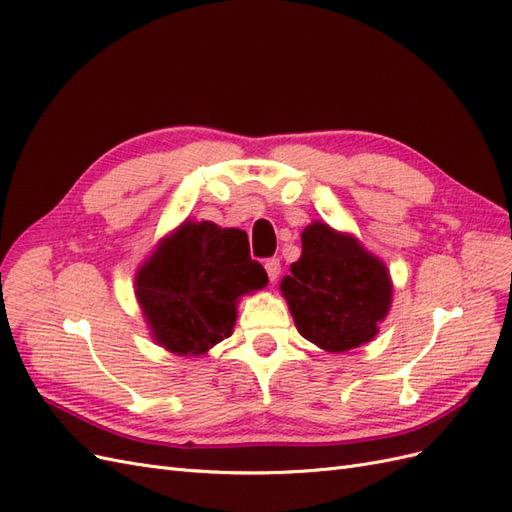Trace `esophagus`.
I'll list each match as a JSON object with an SVG mask.
<instances>
[{
  "label": "esophagus",
  "mask_w": 512,
  "mask_h": 512,
  "mask_svg": "<svg viewBox=\"0 0 512 512\" xmlns=\"http://www.w3.org/2000/svg\"><path fill=\"white\" fill-rule=\"evenodd\" d=\"M265 269H267L269 280H271V282H275L277 277H280V271H282L280 258H267V262H265Z\"/></svg>",
  "instance_id": "34e87169"
}]
</instances>
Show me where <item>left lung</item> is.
Wrapping results in <instances>:
<instances>
[{"label": "left lung", "mask_w": 512, "mask_h": 512, "mask_svg": "<svg viewBox=\"0 0 512 512\" xmlns=\"http://www.w3.org/2000/svg\"><path fill=\"white\" fill-rule=\"evenodd\" d=\"M301 245V258L280 286L299 333L327 352L371 342L393 297L384 262L324 222L309 224Z\"/></svg>", "instance_id": "left-lung-1"}]
</instances>
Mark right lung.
I'll list each match as a JSON object with an SVG mask.
<instances>
[{
  "label": "right lung",
  "instance_id": "add662e5",
  "mask_svg": "<svg viewBox=\"0 0 512 512\" xmlns=\"http://www.w3.org/2000/svg\"><path fill=\"white\" fill-rule=\"evenodd\" d=\"M267 282L243 230L185 220L136 271L134 286L156 344L198 356L230 337L239 297Z\"/></svg>",
  "mask_w": 512,
  "mask_h": 512
}]
</instances>
